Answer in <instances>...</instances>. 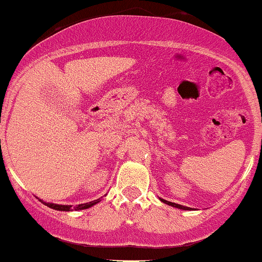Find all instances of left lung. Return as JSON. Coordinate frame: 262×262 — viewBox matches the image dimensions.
I'll return each mask as SVG.
<instances>
[{
    "instance_id": "left-lung-1",
    "label": "left lung",
    "mask_w": 262,
    "mask_h": 262,
    "mask_svg": "<svg viewBox=\"0 0 262 262\" xmlns=\"http://www.w3.org/2000/svg\"><path fill=\"white\" fill-rule=\"evenodd\" d=\"M159 200H161L162 202H163V203H166V205H168V206H172V207H176V208H180V210H183V211H192V210H193V208H191V207H186V206L178 205V203L169 202V201L163 200V198H159Z\"/></svg>"
}]
</instances>
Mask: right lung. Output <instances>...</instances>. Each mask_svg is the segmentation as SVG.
Listing matches in <instances>:
<instances>
[{
    "label": "right lung",
    "mask_w": 262,
    "mask_h": 262,
    "mask_svg": "<svg viewBox=\"0 0 262 262\" xmlns=\"http://www.w3.org/2000/svg\"><path fill=\"white\" fill-rule=\"evenodd\" d=\"M40 201L42 203H45V205L48 206V207L52 208V210H56V211H79V210H86V208L93 207V206L96 205V203L100 202V198H98V200H95V201H92V202L81 203V205L75 206V207H73V206H69V205H56V203L43 202L42 200H40Z\"/></svg>",
    "instance_id": "1"
}]
</instances>
